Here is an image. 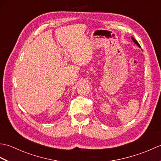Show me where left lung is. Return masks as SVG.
<instances>
[{
    "instance_id": "obj_1",
    "label": "left lung",
    "mask_w": 161,
    "mask_h": 161,
    "mask_svg": "<svg viewBox=\"0 0 161 161\" xmlns=\"http://www.w3.org/2000/svg\"><path fill=\"white\" fill-rule=\"evenodd\" d=\"M131 39H132V40H133V42H134V43L136 44V45H137V46H138L139 47H141V46H140V44L138 43V42H137V41H136V40L134 38H133V37H131Z\"/></svg>"
}]
</instances>
